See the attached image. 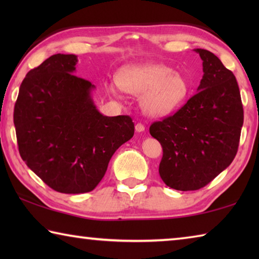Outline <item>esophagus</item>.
<instances>
[{"label":"esophagus","instance_id":"34e87169","mask_svg":"<svg viewBox=\"0 0 259 259\" xmlns=\"http://www.w3.org/2000/svg\"><path fill=\"white\" fill-rule=\"evenodd\" d=\"M135 129L137 133H143V131H145V125L142 124V123H137L135 126Z\"/></svg>","mask_w":259,"mask_h":259}]
</instances>
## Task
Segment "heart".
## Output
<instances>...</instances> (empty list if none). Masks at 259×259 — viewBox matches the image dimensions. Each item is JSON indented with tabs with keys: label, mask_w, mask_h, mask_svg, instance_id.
I'll return each mask as SVG.
<instances>
[{
	"label": "heart",
	"mask_w": 259,
	"mask_h": 259,
	"mask_svg": "<svg viewBox=\"0 0 259 259\" xmlns=\"http://www.w3.org/2000/svg\"><path fill=\"white\" fill-rule=\"evenodd\" d=\"M116 82L125 93L139 96L143 111L151 116H165L181 108L191 94V84L181 72L162 64L135 65L120 69ZM112 96L119 88L107 85Z\"/></svg>",
	"instance_id": "heart-1"
}]
</instances>
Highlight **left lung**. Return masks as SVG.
Wrapping results in <instances>:
<instances>
[{"instance_id": "1", "label": "left lung", "mask_w": 259, "mask_h": 259, "mask_svg": "<svg viewBox=\"0 0 259 259\" xmlns=\"http://www.w3.org/2000/svg\"><path fill=\"white\" fill-rule=\"evenodd\" d=\"M194 51L203 67L198 93L174 115L150 126L163 148L160 176L178 191L199 190L232 163L243 124L234 74L212 52Z\"/></svg>"}]
</instances>
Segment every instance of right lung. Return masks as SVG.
<instances>
[{
  "label": "right lung",
  "mask_w": 259,
  "mask_h": 259,
  "mask_svg": "<svg viewBox=\"0 0 259 259\" xmlns=\"http://www.w3.org/2000/svg\"><path fill=\"white\" fill-rule=\"evenodd\" d=\"M76 64L77 56L57 54L29 71L14 112L21 159L48 186L66 194L93 191L135 133L130 116L98 111L96 87L74 75Z\"/></svg>",
  "instance_id": "right-lung-1"
}]
</instances>
